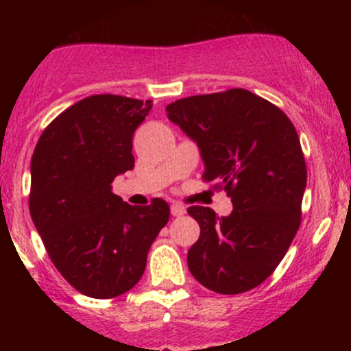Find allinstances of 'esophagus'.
I'll return each instance as SVG.
<instances>
[{"label":"esophagus","instance_id":"34e87169","mask_svg":"<svg viewBox=\"0 0 351 351\" xmlns=\"http://www.w3.org/2000/svg\"><path fill=\"white\" fill-rule=\"evenodd\" d=\"M185 212H186L185 205L178 204V202H175V204H171V214L175 215V217H182V215L185 214Z\"/></svg>","mask_w":351,"mask_h":351}]
</instances>
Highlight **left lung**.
Instances as JSON below:
<instances>
[{
	"label": "left lung",
	"mask_w": 351,
	"mask_h": 351,
	"mask_svg": "<svg viewBox=\"0 0 351 351\" xmlns=\"http://www.w3.org/2000/svg\"><path fill=\"white\" fill-rule=\"evenodd\" d=\"M166 112L197 143L204 182L228 192L234 207L228 217L189 207L200 226L190 274L217 293L247 292L274 274L300 226L307 169L295 127L243 88L182 98Z\"/></svg>",
	"instance_id": "obj_1"
}]
</instances>
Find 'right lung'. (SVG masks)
<instances>
[{
	"label": "right lung",
	"mask_w": 351,
	"mask_h": 351,
	"mask_svg": "<svg viewBox=\"0 0 351 351\" xmlns=\"http://www.w3.org/2000/svg\"><path fill=\"white\" fill-rule=\"evenodd\" d=\"M151 108V100L88 97L45 127L32 156L35 229L59 274L93 299L122 295L141 280L169 219L162 198L136 207L112 192L115 176L134 168L132 136Z\"/></svg>",
	"instance_id": "add662e5"
}]
</instances>
